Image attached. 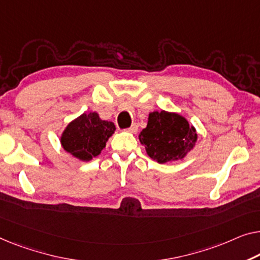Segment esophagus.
<instances>
[{
  "label": "esophagus",
  "mask_w": 260,
  "mask_h": 260,
  "mask_svg": "<svg viewBox=\"0 0 260 260\" xmlns=\"http://www.w3.org/2000/svg\"><path fill=\"white\" fill-rule=\"evenodd\" d=\"M127 132H128V133H132V134L137 133V132H138V125H137V123H133V125H132L129 128H127Z\"/></svg>",
  "instance_id": "esophagus-1"
}]
</instances>
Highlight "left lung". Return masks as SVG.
<instances>
[{
	"label": "left lung",
	"instance_id": "1",
	"mask_svg": "<svg viewBox=\"0 0 260 260\" xmlns=\"http://www.w3.org/2000/svg\"><path fill=\"white\" fill-rule=\"evenodd\" d=\"M147 155L158 164L183 160L197 142L196 128L175 112L154 111L139 134Z\"/></svg>",
	"mask_w": 260,
	"mask_h": 260
}]
</instances>
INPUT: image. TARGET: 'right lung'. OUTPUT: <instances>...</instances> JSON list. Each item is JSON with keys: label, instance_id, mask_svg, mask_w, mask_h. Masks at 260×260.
<instances>
[{"label": "right lung", "instance_id": "right-lung-1", "mask_svg": "<svg viewBox=\"0 0 260 260\" xmlns=\"http://www.w3.org/2000/svg\"><path fill=\"white\" fill-rule=\"evenodd\" d=\"M114 132V123L103 120L96 112L83 113L65 127L60 143L65 152L88 162L102 153Z\"/></svg>", "mask_w": 260, "mask_h": 260}]
</instances>
